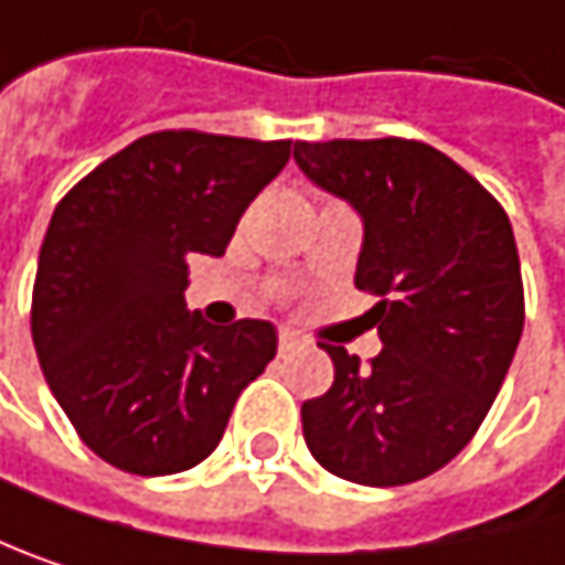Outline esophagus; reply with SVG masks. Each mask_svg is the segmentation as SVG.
Here are the masks:
<instances>
[{
  "label": "esophagus",
  "mask_w": 565,
  "mask_h": 565,
  "mask_svg": "<svg viewBox=\"0 0 565 565\" xmlns=\"http://www.w3.org/2000/svg\"><path fill=\"white\" fill-rule=\"evenodd\" d=\"M302 345V339L296 335V332H279V355H286V352H296Z\"/></svg>",
  "instance_id": "34e87169"
}]
</instances>
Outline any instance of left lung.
I'll use <instances>...</instances> for the list:
<instances>
[{
	"label": "left lung",
	"mask_w": 565,
	"mask_h": 565,
	"mask_svg": "<svg viewBox=\"0 0 565 565\" xmlns=\"http://www.w3.org/2000/svg\"><path fill=\"white\" fill-rule=\"evenodd\" d=\"M296 163L365 223L355 286L382 352L342 345L335 382L302 405L312 457L365 487L415 483L483 424L523 332V279L503 206L460 163L408 138L296 143Z\"/></svg>",
	"instance_id": "8db88e82"
}]
</instances>
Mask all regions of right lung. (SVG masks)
Instances as JSON below:
<instances>
[{"label":"right lung","instance_id":"obj_1","mask_svg":"<svg viewBox=\"0 0 565 565\" xmlns=\"http://www.w3.org/2000/svg\"><path fill=\"white\" fill-rule=\"evenodd\" d=\"M292 141L143 135L55 206L32 289V342L78 437L111 467L163 477L220 444L276 329L186 312V256H223Z\"/></svg>","mask_w":565,"mask_h":565}]
</instances>
